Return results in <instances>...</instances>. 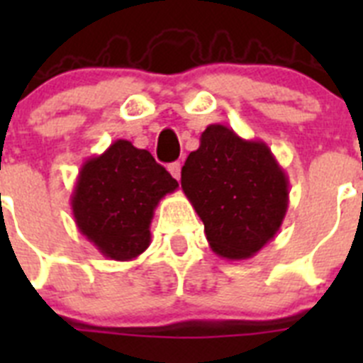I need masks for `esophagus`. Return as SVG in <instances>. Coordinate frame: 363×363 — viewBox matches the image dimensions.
<instances>
[{
	"label": "esophagus",
	"mask_w": 363,
	"mask_h": 363,
	"mask_svg": "<svg viewBox=\"0 0 363 363\" xmlns=\"http://www.w3.org/2000/svg\"><path fill=\"white\" fill-rule=\"evenodd\" d=\"M169 172L172 174V178L179 179V176H182V165H179V162H174L169 165Z\"/></svg>",
	"instance_id": "1"
}]
</instances>
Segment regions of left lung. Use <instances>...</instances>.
I'll return each instance as SVG.
<instances>
[{"label": "left lung", "mask_w": 363, "mask_h": 363, "mask_svg": "<svg viewBox=\"0 0 363 363\" xmlns=\"http://www.w3.org/2000/svg\"><path fill=\"white\" fill-rule=\"evenodd\" d=\"M182 189L220 258L247 259L280 230L289 178L265 142L243 140L225 125L201 133L182 169Z\"/></svg>", "instance_id": "left-lung-1"}]
</instances>
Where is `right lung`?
<instances>
[{"instance_id": "obj_1", "label": "right lung", "mask_w": 363, "mask_h": 363, "mask_svg": "<svg viewBox=\"0 0 363 363\" xmlns=\"http://www.w3.org/2000/svg\"><path fill=\"white\" fill-rule=\"evenodd\" d=\"M176 189L178 182L149 150L116 140L83 162L70 207L79 233L105 258L129 262L150 245L154 209Z\"/></svg>"}]
</instances>
